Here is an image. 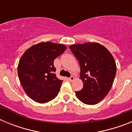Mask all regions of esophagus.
<instances>
[{
	"mask_svg": "<svg viewBox=\"0 0 132 132\" xmlns=\"http://www.w3.org/2000/svg\"><path fill=\"white\" fill-rule=\"evenodd\" d=\"M74 79H75V77L73 76H71L69 77V80L71 81V82L73 81V80H74Z\"/></svg>",
	"mask_w": 132,
	"mask_h": 132,
	"instance_id": "obj_1",
	"label": "esophagus"
}]
</instances>
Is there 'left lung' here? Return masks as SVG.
I'll return each mask as SVG.
<instances>
[{
  "instance_id": "left-lung-1",
  "label": "left lung",
  "mask_w": 132,
  "mask_h": 132,
  "mask_svg": "<svg viewBox=\"0 0 132 132\" xmlns=\"http://www.w3.org/2000/svg\"><path fill=\"white\" fill-rule=\"evenodd\" d=\"M78 59L83 87L76 91L79 101L89 105L101 102L109 93L116 73L113 56L98 43L73 44L69 47Z\"/></svg>"
}]
</instances>
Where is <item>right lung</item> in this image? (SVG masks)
Returning <instances> with one entry per match:
<instances>
[{"mask_svg": "<svg viewBox=\"0 0 132 132\" xmlns=\"http://www.w3.org/2000/svg\"><path fill=\"white\" fill-rule=\"evenodd\" d=\"M66 46L47 42L31 46L21 57L18 74L23 89L30 98L45 103L57 96L63 80L55 74V59L62 54Z\"/></svg>", "mask_w": 132, "mask_h": 132, "instance_id": "1", "label": "right lung"}]
</instances>
